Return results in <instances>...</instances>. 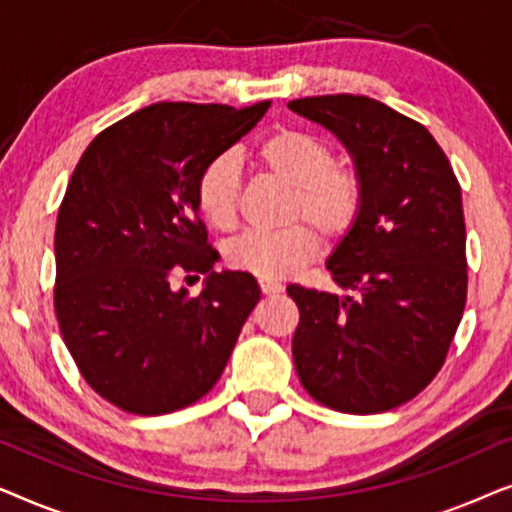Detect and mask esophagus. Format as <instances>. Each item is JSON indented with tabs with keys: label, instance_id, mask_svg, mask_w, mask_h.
I'll return each mask as SVG.
<instances>
[{
	"label": "esophagus",
	"instance_id": "34e87169",
	"mask_svg": "<svg viewBox=\"0 0 512 512\" xmlns=\"http://www.w3.org/2000/svg\"><path fill=\"white\" fill-rule=\"evenodd\" d=\"M258 286H261L263 296H277L284 291L282 282H277V279H258Z\"/></svg>",
	"mask_w": 512,
	"mask_h": 512
}]
</instances>
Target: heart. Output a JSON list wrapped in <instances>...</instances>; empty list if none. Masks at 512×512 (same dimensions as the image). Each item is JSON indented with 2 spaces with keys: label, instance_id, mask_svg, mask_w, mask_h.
I'll use <instances>...</instances> for the list:
<instances>
[{
  "label": "heart",
  "instance_id": "1",
  "mask_svg": "<svg viewBox=\"0 0 512 512\" xmlns=\"http://www.w3.org/2000/svg\"><path fill=\"white\" fill-rule=\"evenodd\" d=\"M251 158L263 172L291 186L289 228L247 233L228 244L226 263L258 279H282L312 261L319 237L338 242L352 233L366 202L359 170L335 163L324 137L310 130L277 125L251 146ZM240 170L230 156L212 158L195 179V205L202 219L219 233H230L240 214ZM318 233L314 234L313 230Z\"/></svg>",
  "mask_w": 512,
  "mask_h": 512
}]
</instances>
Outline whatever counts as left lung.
I'll return each instance as SVG.
<instances>
[{
    "label": "left lung",
    "instance_id": "8db88e82",
    "mask_svg": "<svg viewBox=\"0 0 512 512\" xmlns=\"http://www.w3.org/2000/svg\"><path fill=\"white\" fill-rule=\"evenodd\" d=\"M352 153L363 212L328 258L356 298L291 284L293 363L326 408L375 415L408 403L443 368L468 289L461 186L422 123L366 95L289 102Z\"/></svg>",
    "mask_w": 512,
    "mask_h": 512
}]
</instances>
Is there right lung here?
<instances>
[{
  "mask_svg": "<svg viewBox=\"0 0 512 512\" xmlns=\"http://www.w3.org/2000/svg\"><path fill=\"white\" fill-rule=\"evenodd\" d=\"M268 107L151 104L76 163L55 226V317L83 380L116 408L181 410L226 368L261 291L249 272L212 270L195 179ZM177 274H207L206 289L172 292Z\"/></svg>",
  "mask_w": 512,
  "mask_h": 512,
  "instance_id": "add662e5",
  "label": "right lung"
}]
</instances>
